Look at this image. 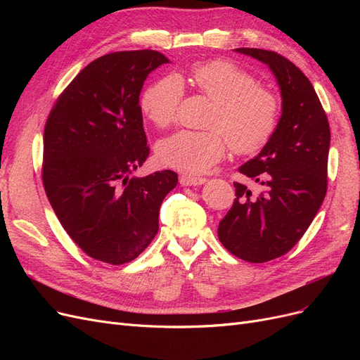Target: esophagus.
<instances>
[{
  "label": "esophagus",
  "mask_w": 360,
  "mask_h": 360,
  "mask_svg": "<svg viewBox=\"0 0 360 360\" xmlns=\"http://www.w3.org/2000/svg\"><path fill=\"white\" fill-rule=\"evenodd\" d=\"M207 180L204 177H197V176H188V174H183L180 176V184L181 186H200V184H204Z\"/></svg>",
  "instance_id": "esophagus-1"
}]
</instances>
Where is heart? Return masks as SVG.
Masks as SVG:
<instances>
[{"label": "heart", "instance_id": "1", "mask_svg": "<svg viewBox=\"0 0 360 360\" xmlns=\"http://www.w3.org/2000/svg\"><path fill=\"white\" fill-rule=\"evenodd\" d=\"M191 79L214 103L207 132L179 130L156 147L158 160L168 168L201 174L219 162L230 143L236 153L249 155L263 147L276 126L278 105L250 75L221 60L195 64ZM183 97L179 76L151 84L141 97V108L151 123L168 127L176 120Z\"/></svg>", "mask_w": 360, "mask_h": 360}]
</instances>
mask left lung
<instances>
[{"mask_svg":"<svg viewBox=\"0 0 360 360\" xmlns=\"http://www.w3.org/2000/svg\"><path fill=\"white\" fill-rule=\"evenodd\" d=\"M274 73L281 91V117L263 150L238 168L264 186L252 193L234 183L236 200L219 222L221 243L249 263L287 254L320 210L328 191L329 122L303 72L276 52L238 48Z\"/></svg>","mask_w":360,"mask_h":360,"instance_id":"1","label":"left lung"}]
</instances>
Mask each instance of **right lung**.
<instances>
[{
    "label": "right lung",
    "instance_id": "right-lung-1",
    "mask_svg": "<svg viewBox=\"0 0 360 360\" xmlns=\"http://www.w3.org/2000/svg\"><path fill=\"white\" fill-rule=\"evenodd\" d=\"M169 60L158 51L112 52L84 68L51 111L43 136V186L60 224L86 255L114 266L135 259L159 230L165 169L129 174L148 158L139 94Z\"/></svg>",
    "mask_w": 360,
    "mask_h": 360
}]
</instances>
